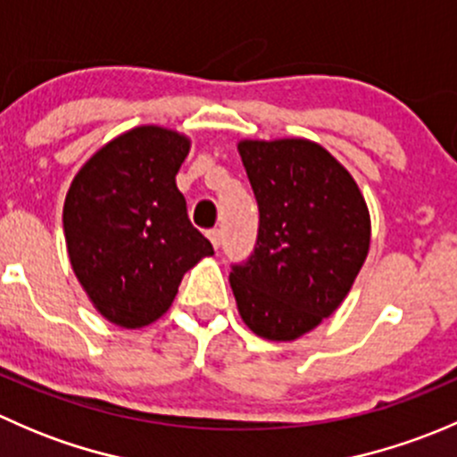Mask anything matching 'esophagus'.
<instances>
[{
    "instance_id": "obj_1",
    "label": "esophagus",
    "mask_w": 457,
    "mask_h": 457,
    "mask_svg": "<svg viewBox=\"0 0 457 457\" xmlns=\"http://www.w3.org/2000/svg\"><path fill=\"white\" fill-rule=\"evenodd\" d=\"M207 238H210L212 247H214V250H219V245H220V232H219V229H210V232H207Z\"/></svg>"
}]
</instances>
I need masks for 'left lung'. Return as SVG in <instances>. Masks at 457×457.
<instances>
[{
  "instance_id": "8db88e82",
  "label": "left lung",
  "mask_w": 457,
  "mask_h": 457,
  "mask_svg": "<svg viewBox=\"0 0 457 457\" xmlns=\"http://www.w3.org/2000/svg\"><path fill=\"white\" fill-rule=\"evenodd\" d=\"M258 203L252 256L229 271L243 322L289 343L334 314L371 243L365 196L352 174L310 139L238 141Z\"/></svg>"
}]
</instances>
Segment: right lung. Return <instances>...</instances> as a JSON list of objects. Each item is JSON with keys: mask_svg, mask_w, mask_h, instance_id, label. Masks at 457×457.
<instances>
[{"mask_svg": "<svg viewBox=\"0 0 457 457\" xmlns=\"http://www.w3.org/2000/svg\"><path fill=\"white\" fill-rule=\"evenodd\" d=\"M186 135L139 126L108 141L75 174L63 203L68 258L105 320L139 329L172 305L183 274L212 256L187 219L177 172Z\"/></svg>", "mask_w": 457, "mask_h": 457, "instance_id": "obj_1", "label": "right lung"}]
</instances>
